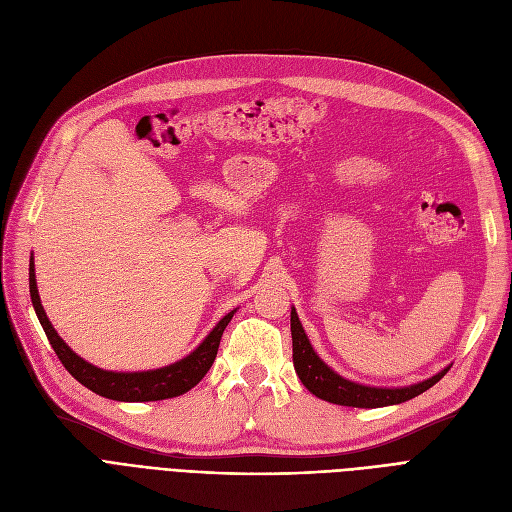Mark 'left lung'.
Masks as SVG:
<instances>
[{"label":"left lung","instance_id":"8db88e82","mask_svg":"<svg viewBox=\"0 0 512 512\" xmlns=\"http://www.w3.org/2000/svg\"><path fill=\"white\" fill-rule=\"evenodd\" d=\"M290 328H292V360H294L298 379H301L307 390L317 398L328 400L332 404H341V407L377 409V407H387V404H400L404 400H411L430 390V387L443 379L449 370L445 368L432 379H426L409 387H392V390L390 387L360 385V383L343 379L320 360V356L313 351L301 322H298V315L294 309L290 313Z\"/></svg>","mask_w":512,"mask_h":512}]
</instances>
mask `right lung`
<instances>
[{"label": "right lung", "instance_id": "add662e5", "mask_svg": "<svg viewBox=\"0 0 512 512\" xmlns=\"http://www.w3.org/2000/svg\"><path fill=\"white\" fill-rule=\"evenodd\" d=\"M29 292H31V303L35 313H38V320L46 332V337L59 356L61 364L67 368V373L72 375L76 381H80L88 390L122 402H148V400H165L182 396L188 390H192L211 368L218 354L222 332L233 320V313H226L218 326L207 334V339L192 351L190 356L184 360L175 362L165 368L156 370H144V373H112V370H101L93 364L84 362L80 356H76L72 349H69L63 339L57 334L48 322L44 313V307L40 303L38 286H35V273H33V258L29 260Z\"/></svg>", "mask_w": 512, "mask_h": 512}]
</instances>
